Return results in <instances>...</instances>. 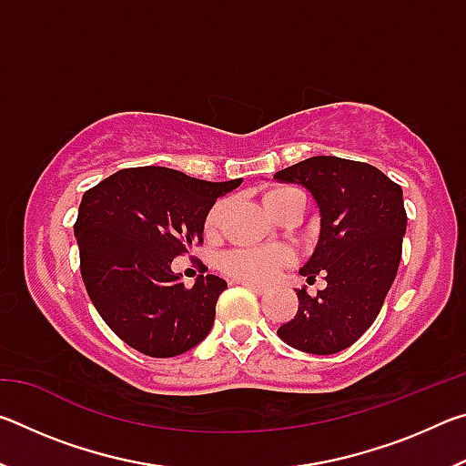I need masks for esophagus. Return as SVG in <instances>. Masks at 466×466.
<instances>
[{
    "instance_id": "34e87169",
    "label": "esophagus",
    "mask_w": 466,
    "mask_h": 466,
    "mask_svg": "<svg viewBox=\"0 0 466 466\" xmlns=\"http://www.w3.org/2000/svg\"><path fill=\"white\" fill-rule=\"evenodd\" d=\"M240 286L252 289L255 294H265L267 291V286H263V283H257V281H240Z\"/></svg>"
}]
</instances>
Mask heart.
<instances>
[{
	"mask_svg": "<svg viewBox=\"0 0 466 466\" xmlns=\"http://www.w3.org/2000/svg\"><path fill=\"white\" fill-rule=\"evenodd\" d=\"M296 203L306 205V197L302 191H298L294 187H275L269 188L263 195V205L265 209L269 211V216L278 218L281 211ZM228 201H218L214 208L209 209L208 218H205V232L214 236L219 226H222V219L226 216ZM289 261V252L279 247H269V248H242L234 250L230 255L222 258V269L232 275L236 279L244 281H267L271 279L281 265Z\"/></svg>",
	"mask_w": 466,
	"mask_h": 466,
	"instance_id": "b5f03b06",
	"label": "heart"
}]
</instances>
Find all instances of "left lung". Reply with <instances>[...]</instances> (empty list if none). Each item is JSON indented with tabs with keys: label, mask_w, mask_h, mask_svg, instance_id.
Segmentation results:
<instances>
[{
	"label": "left lung",
	"mask_w": 466,
	"mask_h": 466,
	"mask_svg": "<svg viewBox=\"0 0 466 466\" xmlns=\"http://www.w3.org/2000/svg\"><path fill=\"white\" fill-rule=\"evenodd\" d=\"M278 183L302 185L317 201L319 242L299 273L327 288L296 289V317L278 329L281 341L314 356L353 345L380 312L400 263L407 230L403 188L374 168L335 156H314L275 172Z\"/></svg>",
	"instance_id": "obj_1"
}]
</instances>
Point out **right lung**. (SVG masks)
<instances>
[{
  "instance_id": "right-lung-1",
  "label": "right lung",
  "mask_w": 466,
  "mask_h": 466,
  "mask_svg": "<svg viewBox=\"0 0 466 466\" xmlns=\"http://www.w3.org/2000/svg\"><path fill=\"white\" fill-rule=\"evenodd\" d=\"M240 183L141 167L84 193L74 226L84 286L102 320L133 350L175 358L209 335L228 283L199 275L187 288L170 265L203 242L209 209Z\"/></svg>"
}]
</instances>
